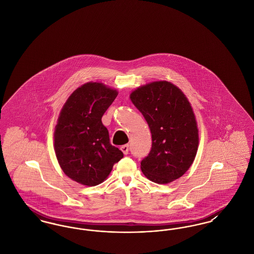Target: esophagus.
Instances as JSON below:
<instances>
[{
  "label": "esophagus",
  "mask_w": 254,
  "mask_h": 254,
  "mask_svg": "<svg viewBox=\"0 0 254 254\" xmlns=\"http://www.w3.org/2000/svg\"><path fill=\"white\" fill-rule=\"evenodd\" d=\"M121 150L125 155L128 154V145H124L121 146Z\"/></svg>",
  "instance_id": "obj_1"
}]
</instances>
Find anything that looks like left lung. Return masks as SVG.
I'll list each match as a JSON object with an SVG mask.
<instances>
[{"instance_id":"8db88e82","label":"left lung","mask_w":254,"mask_h":254,"mask_svg":"<svg viewBox=\"0 0 254 254\" xmlns=\"http://www.w3.org/2000/svg\"><path fill=\"white\" fill-rule=\"evenodd\" d=\"M130 100L151 132L150 152L141 162L145 177L157 184L180 178L192 165L199 144L197 122L188 98L176 85L158 81L136 88Z\"/></svg>"}]
</instances>
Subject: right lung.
<instances>
[{"label":"right lung","instance_id":"1","mask_svg":"<svg viewBox=\"0 0 254 254\" xmlns=\"http://www.w3.org/2000/svg\"><path fill=\"white\" fill-rule=\"evenodd\" d=\"M118 95L102 83L81 85L61 110L54 149L61 169L73 181L93 187L105 181L124 154L109 142L102 117Z\"/></svg>","mask_w":254,"mask_h":254}]
</instances>
